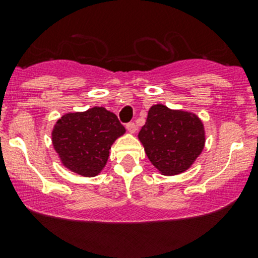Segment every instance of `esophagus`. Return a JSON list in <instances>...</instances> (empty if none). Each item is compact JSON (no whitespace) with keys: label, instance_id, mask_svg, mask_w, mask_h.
Wrapping results in <instances>:
<instances>
[{"label":"esophagus","instance_id":"esophagus-1","mask_svg":"<svg viewBox=\"0 0 258 258\" xmlns=\"http://www.w3.org/2000/svg\"><path fill=\"white\" fill-rule=\"evenodd\" d=\"M126 128H127V131H128L130 134H132V135H134L135 132L137 131V127H136V124H135V123H128L126 126Z\"/></svg>","mask_w":258,"mask_h":258}]
</instances>
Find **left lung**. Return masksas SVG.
Instances as JSON below:
<instances>
[{"instance_id":"8db88e82","label":"left lung","mask_w":258,"mask_h":258,"mask_svg":"<svg viewBox=\"0 0 258 258\" xmlns=\"http://www.w3.org/2000/svg\"><path fill=\"white\" fill-rule=\"evenodd\" d=\"M139 140L161 175L176 176L191 168L201 155L206 132L196 113L157 103L148 110Z\"/></svg>"}]
</instances>
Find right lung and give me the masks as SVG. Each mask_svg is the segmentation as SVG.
I'll use <instances>...</instances> for the list:
<instances>
[{
  "mask_svg": "<svg viewBox=\"0 0 258 258\" xmlns=\"http://www.w3.org/2000/svg\"><path fill=\"white\" fill-rule=\"evenodd\" d=\"M124 134L116 114L95 106L62 114L52 128L51 141L64 168L83 177H95L105 168L111 146Z\"/></svg>",
  "mask_w": 258,
  "mask_h": 258,
  "instance_id": "add662e5",
  "label": "right lung"
}]
</instances>
